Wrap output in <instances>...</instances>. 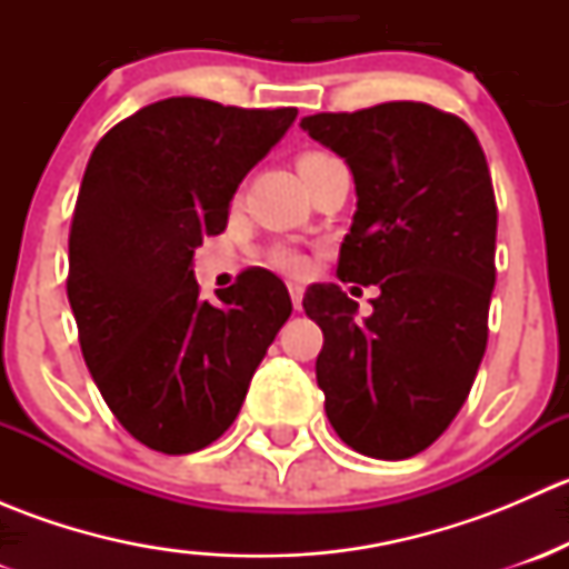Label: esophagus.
<instances>
[{"label": "esophagus", "instance_id": "1", "mask_svg": "<svg viewBox=\"0 0 569 569\" xmlns=\"http://www.w3.org/2000/svg\"><path fill=\"white\" fill-rule=\"evenodd\" d=\"M289 295H291V302H295V308H297V311H300V308H302V295H306L302 283L291 280V283H289Z\"/></svg>", "mask_w": 569, "mask_h": 569}]
</instances>
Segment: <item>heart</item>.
<instances>
[{
    "label": "heart",
    "mask_w": 569,
    "mask_h": 569,
    "mask_svg": "<svg viewBox=\"0 0 569 569\" xmlns=\"http://www.w3.org/2000/svg\"><path fill=\"white\" fill-rule=\"evenodd\" d=\"M313 153H317V151L302 153L300 159L313 157ZM272 261H274V267H280L283 272H302V269H306V258H302V252L295 250V248H278L272 252Z\"/></svg>",
    "instance_id": "obj_1"
}]
</instances>
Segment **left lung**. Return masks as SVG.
Here are the masks:
<instances>
[{
  "instance_id": "left-lung-1",
  "label": "left lung",
  "mask_w": 569,
  "mask_h": 569,
  "mask_svg": "<svg viewBox=\"0 0 569 569\" xmlns=\"http://www.w3.org/2000/svg\"><path fill=\"white\" fill-rule=\"evenodd\" d=\"M300 126L355 176L338 278L380 289L363 321L341 286L306 291L302 308L325 332V412L360 455L407 460L449 429L485 358L498 226L490 168L462 118L421 101Z\"/></svg>"
}]
</instances>
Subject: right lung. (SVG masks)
<instances>
[{"label":"right lung","mask_w":569,"mask_h":569,"mask_svg":"<svg viewBox=\"0 0 569 569\" xmlns=\"http://www.w3.org/2000/svg\"><path fill=\"white\" fill-rule=\"evenodd\" d=\"M297 109L178 96L120 120L93 148L68 237V302L93 382L126 432L192 455L233 423L291 317L283 280L248 269L200 300L194 248L222 233L242 178Z\"/></svg>","instance_id":"right-lung-1"}]
</instances>
